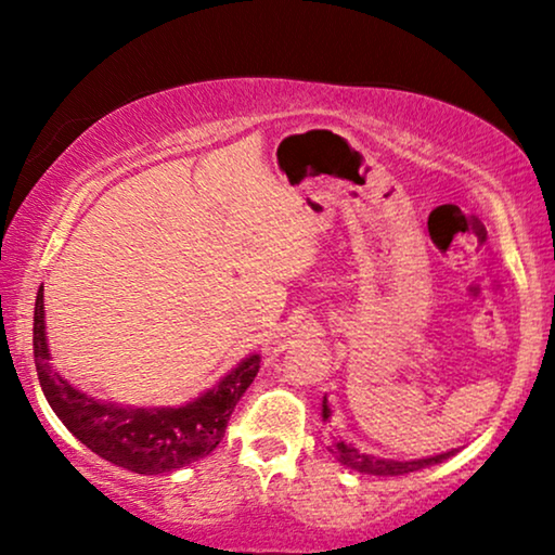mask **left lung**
I'll return each mask as SVG.
<instances>
[{
    "instance_id": "8db88e82",
    "label": "left lung",
    "mask_w": 555,
    "mask_h": 555,
    "mask_svg": "<svg viewBox=\"0 0 555 555\" xmlns=\"http://www.w3.org/2000/svg\"><path fill=\"white\" fill-rule=\"evenodd\" d=\"M328 404H325L323 399V420H328ZM452 452H444V454H437V457H424V460H412V462H399V460H384V457H374V454H363L356 450V447L346 444V442H336L331 447V454L336 457L340 465L356 469V473L361 475H378V477H393V475H409V473H416V469H424V467H431L437 465V462H444L447 457H452Z\"/></svg>"
}]
</instances>
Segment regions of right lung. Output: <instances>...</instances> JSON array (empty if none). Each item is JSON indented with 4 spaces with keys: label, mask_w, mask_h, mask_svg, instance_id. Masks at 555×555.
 Returning a JSON list of instances; mask_svg holds the SVG:
<instances>
[{
    "label": "right lung",
    "mask_w": 555,
    "mask_h": 555,
    "mask_svg": "<svg viewBox=\"0 0 555 555\" xmlns=\"http://www.w3.org/2000/svg\"><path fill=\"white\" fill-rule=\"evenodd\" d=\"M37 378L60 422L98 457L139 475H162L207 457L222 442L227 422L255 382L260 356H249L230 371L215 389L179 409H120L73 389L50 366L44 340L42 287L35 300L33 325Z\"/></svg>",
    "instance_id": "add662e5"
}]
</instances>
